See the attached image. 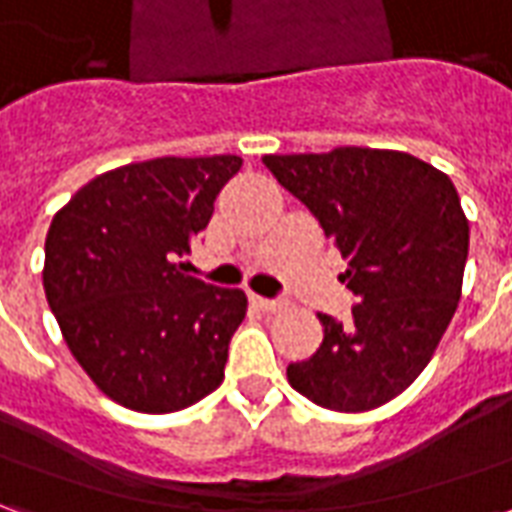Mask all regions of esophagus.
<instances>
[{"label":"esophagus","instance_id":"1","mask_svg":"<svg viewBox=\"0 0 512 512\" xmlns=\"http://www.w3.org/2000/svg\"><path fill=\"white\" fill-rule=\"evenodd\" d=\"M249 301L255 304L257 310H263V312H279V310H282V301H277V299H263V296H255V293H252V296H249Z\"/></svg>","mask_w":512,"mask_h":512}]
</instances>
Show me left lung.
<instances>
[{"label": "left lung", "mask_w": 512, "mask_h": 512, "mask_svg": "<svg viewBox=\"0 0 512 512\" xmlns=\"http://www.w3.org/2000/svg\"><path fill=\"white\" fill-rule=\"evenodd\" d=\"M345 257L351 321L318 315L321 348L288 365L290 386L315 406L373 411L417 381L458 310L469 219L452 180L400 150L334 147L263 156Z\"/></svg>", "instance_id": "8db88e82"}]
</instances>
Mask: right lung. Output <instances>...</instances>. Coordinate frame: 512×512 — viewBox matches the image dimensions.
I'll return each instance as SVG.
<instances>
[{
	"instance_id": "right-lung-1",
	"label": "right lung",
	"mask_w": 512,
	"mask_h": 512,
	"mask_svg": "<svg viewBox=\"0 0 512 512\" xmlns=\"http://www.w3.org/2000/svg\"><path fill=\"white\" fill-rule=\"evenodd\" d=\"M241 164L238 156L126 164L54 213L46 299L73 359L120 406L172 414L224 381L246 293L189 277L175 260L208 227Z\"/></svg>"
}]
</instances>
